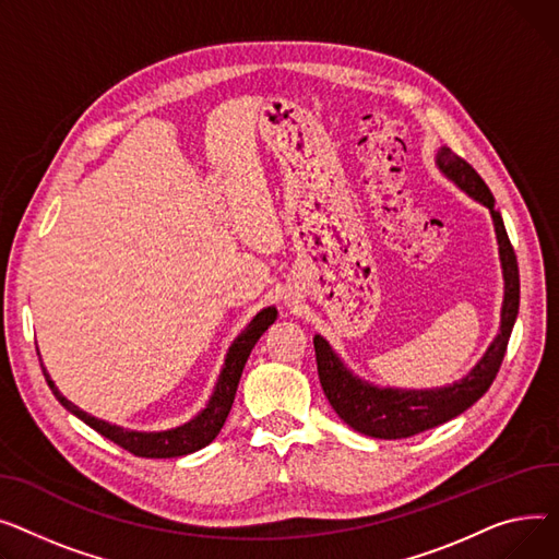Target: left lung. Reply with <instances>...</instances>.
<instances>
[{
  "label": "left lung",
  "instance_id": "1",
  "mask_svg": "<svg viewBox=\"0 0 559 559\" xmlns=\"http://www.w3.org/2000/svg\"><path fill=\"white\" fill-rule=\"evenodd\" d=\"M436 167L440 174L451 180L457 189L465 191L469 199L489 210L491 223H495L499 259L503 271V305H501V324L497 338L489 343L487 352L478 364L463 377L442 388H381L354 374L345 360L336 354L330 341L320 334L313 336L318 377L326 400L338 417L352 426L354 431L379 438V440H402L417 436L421 431L436 429V426L465 413L474 406L491 381L497 379L501 360L508 349V341L519 313V266L512 243L508 239L501 212L495 205V195L483 178L457 157L451 148L440 146L436 153Z\"/></svg>",
  "mask_w": 559,
  "mask_h": 559
}]
</instances>
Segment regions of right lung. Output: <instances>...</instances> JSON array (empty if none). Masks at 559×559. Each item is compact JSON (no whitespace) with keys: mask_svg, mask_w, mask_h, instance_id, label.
I'll use <instances>...</instances> for the list:
<instances>
[{"mask_svg":"<svg viewBox=\"0 0 559 559\" xmlns=\"http://www.w3.org/2000/svg\"><path fill=\"white\" fill-rule=\"evenodd\" d=\"M275 320H277V309L266 307L246 324V330L233 341V345H229V349L225 354V364L221 368V374L214 383V390H212L205 408L199 415H193L189 421L174 426V429H167V431H133V429H123V426L110 424L106 419H98V417L81 411L76 404H72L68 397H64L62 392L56 388V383L51 381L47 368H43V372H45V379L56 395V400L72 415H76L87 426H92L96 433H102L104 438L112 440L115 444L123 447L126 451L135 453L140 457H178V455H187V453H193V451L207 447L221 433L223 424L229 415V408H233V404H235L237 385H239L241 372L246 368V360H248L254 343L261 338V334H264Z\"/></svg>","mask_w":559,"mask_h":559,"instance_id":"obj_1","label":"right lung"}]
</instances>
